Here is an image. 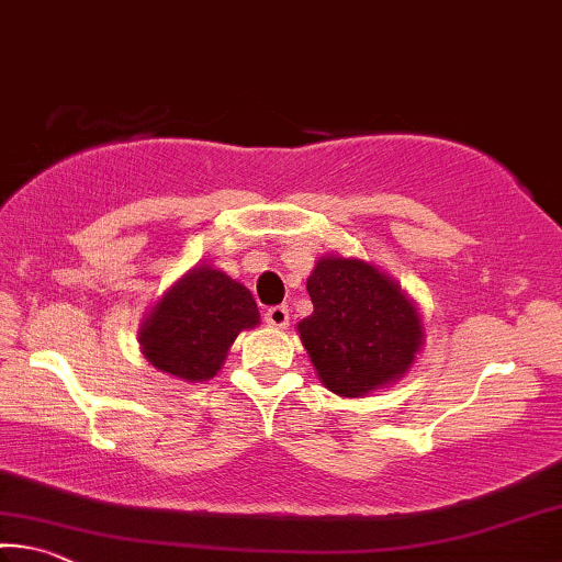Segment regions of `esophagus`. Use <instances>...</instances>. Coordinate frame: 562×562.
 Listing matches in <instances>:
<instances>
[{"label":"esophagus","mask_w":562,"mask_h":562,"mask_svg":"<svg viewBox=\"0 0 562 562\" xmlns=\"http://www.w3.org/2000/svg\"><path fill=\"white\" fill-rule=\"evenodd\" d=\"M265 323L270 327H288L290 325V310L284 305H274L265 313Z\"/></svg>","instance_id":"esophagus-1"}]
</instances>
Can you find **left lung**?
Segmentation results:
<instances>
[{"mask_svg":"<svg viewBox=\"0 0 562 562\" xmlns=\"http://www.w3.org/2000/svg\"><path fill=\"white\" fill-rule=\"evenodd\" d=\"M313 315L297 325L325 387L342 397L378 390L413 364L420 317L397 284L362 260L325 257L307 280Z\"/></svg>","mask_w":562,"mask_h":562,"instance_id":"obj_1","label":"left lung"}]
</instances>
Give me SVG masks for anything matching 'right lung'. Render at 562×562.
I'll return each instance as SVG.
<instances>
[{"label":"right lung","instance_id":"right-lung-1","mask_svg":"<svg viewBox=\"0 0 562 562\" xmlns=\"http://www.w3.org/2000/svg\"><path fill=\"white\" fill-rule=\"evenodd\" d=\"M257 323L260 313L247 288L225 272L200 267L157 302L139 342L157 370L198 382L215 378L235 337Z\"/></svg>","mask_w":562,"mask_h":562}]
</instances>
